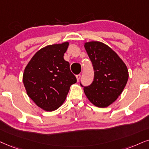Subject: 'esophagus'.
<instances>
[{
  "label": "esophagus",
  "mask_w": 149,
  "mask_h": 149,
  "mask_svg": "<svg viewBox=\"0 0 149 149\" xmlns=\"http://www.w3.org/2000/svg\"><path fill=\"white\" fill-rule=\"evenodd\" d=\"M76 79H77V81H79V80H80V77H81V76H80V74H78V75H76Z\"/></svg>",
  "instance_id": "esophagus-1"
}]
</instances>
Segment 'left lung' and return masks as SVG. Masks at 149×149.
<instances>
[{"instance_id": "8db88e82", "label": "left lung", "mask_w": 149, "mask_h": 149, "mask_svg": "<svg viewBox=\"0 0 149 149\" xmlns=\"http://www.w3.org/2000/svg\"><path fill=\"white\" fill-rule=\"evenodd\" d=\"M84 46L93 65L94 78L91 85L80 84L92 104L107 107L123 91L129 78L127 67L118 54L103 42L91 41Z\"/></svg>"}]
</instances>
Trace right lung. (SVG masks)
Listing matches in <instances>:
<instances>
[{"mask_svg": "<svg viewBox=\"0 0 149 149\" xmlns=\"http://www.w3.org/2000/svg\"><path fill=\"white\" fill-rule=\"evenodd\" d=\"M68 46L65 42L40 49L24 69L22 80L28 96L46 111L59 108L77 81L64 59Z\"/></svg>", "mask_w": 149, "mask_h": 149, "instance_id": "add662e5", "label": "right lung"}]
</instances>
